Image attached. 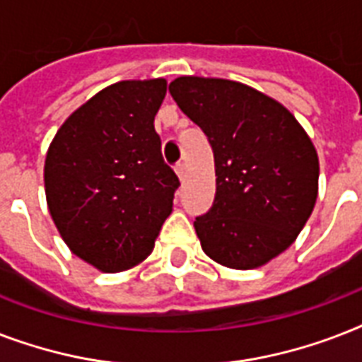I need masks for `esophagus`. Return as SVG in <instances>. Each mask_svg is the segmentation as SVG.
<instances>
[{"label": "esophagus", "instance_id": "1", "mask_svg": "<svg viewBox=\"0 0 362 362\" xmlns=\"http://www.w3.org/2000/svg\"><path fill=\"white\" fill-rule=\"evenodd\" d=\"M176 175H178V178L184 182V178H186V165H184V163L176 165Z\"/></svg>", "mask_w": 362, "mask_h": 362}]
</instances>
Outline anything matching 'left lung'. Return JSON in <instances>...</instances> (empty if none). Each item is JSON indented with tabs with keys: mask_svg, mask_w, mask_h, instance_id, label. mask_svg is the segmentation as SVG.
Here are the masks:
<instances>
[{
	"mask_svg": "<svg viewBox=\"0 0 362 362\" xmlns=\"http://www.w3.org/2000/svg\"><path fill=\"white\" fill-rule=\"evenodd\" d=\"M169 92L214 152V203L193 223L203 252L227 269L263 267L297 240L314 210V142L280 101L242 82L178 76Z\"/></svg>",
	"mask_w": 362,
	"mask_h": 362,
	"instance_id": "obj_1",
	"label": "left lung"
}]
</instances>
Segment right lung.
<instances>
[{"instance_id":"1","label":"right lung","mask_w":362,"mask_h":362,"mask_svg":"<svg viewBox=\"0 0 362 362\" xmlns=\"http://www.w3.org/2000/svg\"><path fill=\"white\" fill-rule=\"evenodd\" d=\"M165 93V78L110 84L59 125L48 146L45 193L54 226L101 272L142 263L173 212L180 182L153 129Z\"/></svg>"}]
</instances>
